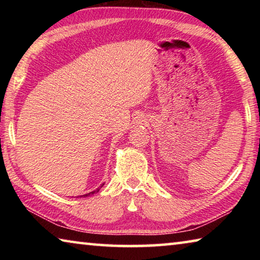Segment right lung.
I'll return each instance as SVG.
<instances>
[{
    "label": "right lung",
    "instance_id": "1",
    "mask_svg": "<svg viewBox=\"0 0 260 260\" xmlns=\"http://www.w3.org/2000/svg\"><path fill=\"white\" fill-rule=\"evenodd\" d=\"M102 186H103V184H102ZM102 186H101V187H102ZM100 190V188H98V189H96V190H94V191H91V192H89V193H87V195H83V196H88V195H90V193H91V195H93V193H95V192H98Z\"/></svg>",
    "mask_w": 260,
    "mask_h": 260
}]
</instances>
